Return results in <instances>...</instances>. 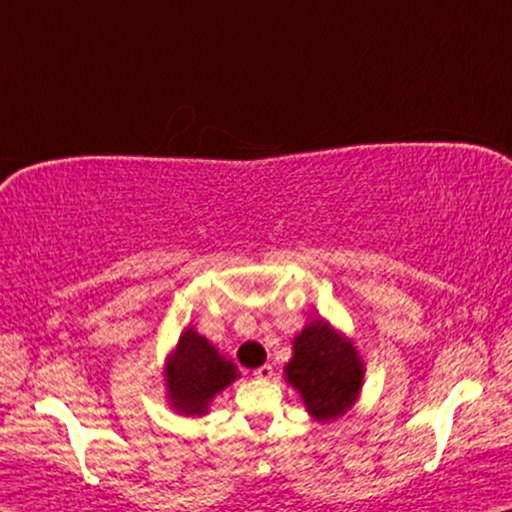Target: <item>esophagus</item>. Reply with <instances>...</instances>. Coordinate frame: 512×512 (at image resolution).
I'll return each mask as SVG.
<instances>
[{"label":"esophagus","mask_w":512,"mask_h":512,"mask_svg":"<svg viewBox=\"0 0 512 512\" xmlns=\"http://www.w3.org/2000/svg\"><path fill=\"white\" fill-rule=\"evenodd\" d=\"M253 375L257 377V379H271L273 377V368H271V365H262V368H257L255 372H253Z\"/></svg>","instance_id":"obj_1"}]
</instances>
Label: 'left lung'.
Returning a JSON list of instances; mask_svg holds the SVG:
<instances>
[{
	"instance_id": "obj_1",
	"label": "left lung",
	"mask_w": 512,
	"mask_h": 512,
	"mask_svg": "<svg viewBox=\"0 0 512 512\" xmlns=\"http://www.w3.org/2000/svg\"><path fill=\"white\" fill-rule=\"evenodd\" d=\"M282 375L317 423H331L361 398L365 363L352 338L329 319L315 317L292 340V358Z\"/></svg>"
}]
</instances>
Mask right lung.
<instances>
[{
    "label": "right lung",
    "mask_w": 512,
    "mask_h": 512,
    "mask_svg": "<svg viewBox=\"0 0 512 512\" xmlns=\"http://www.w3.org/2000/svg\"><path fill=\"white\" fill-rule=\"evenodd\" d=\"M236 379H241V372L230 358L197 333L195 326H183L163 365L165 398L172 411L181 416H207L211 402Z\"/></svg>",
    "instance_id": "obj_1"
}]
</instances>
